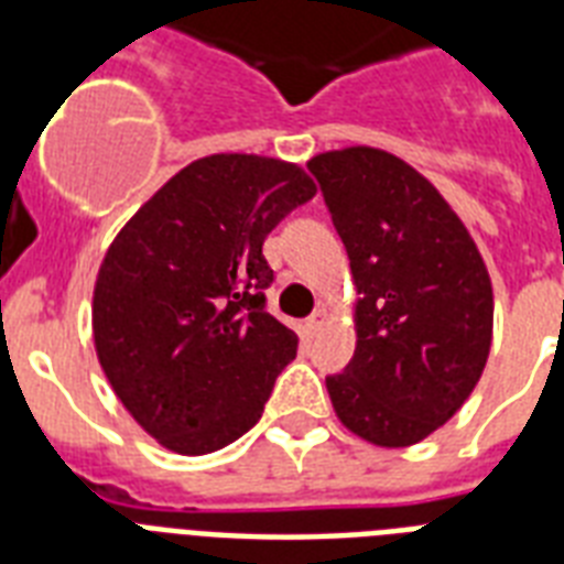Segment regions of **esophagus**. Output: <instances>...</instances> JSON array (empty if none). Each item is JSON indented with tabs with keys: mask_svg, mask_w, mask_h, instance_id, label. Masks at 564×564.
I'll return each instance as SVG.
<instances>
[{
	"mask_svg": "<svg viewBox=\"0 0 564 564\" xmlns=\"http://www.w3.org/2000/svg\"><path fill=\"white\" fill-rule=\"evenodd\" d=\"M327 325V310L325 307H318L316 313H313V316L307 318V322H304V330H307L310 336H316L318 330H322V327Z\"/></svg>",
	"mask_w": 564,
	"mask_h": 564,
	"instance_id": "1",
	"label": "esophagus"
}]
</instances>
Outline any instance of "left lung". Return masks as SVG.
<instances>
[{
  "instance_id": "left-lung-1",
  "label": "left lung",
  "mask_w": 564,
  "mask_h": 564,
  "mask_svg": "<svg viewBox=\"0 0 564 564\" xmlns=\"http://www.w3.org/2000/svg\"><path fill=\"white\" fill-rule=\"evenodd\" d=\"M357 286V351L327 392L380 447L427 438L465 403L491 348L495 299L471 234L410 163L369 145L316 154Z\"/></svg>"
}]
</instances>
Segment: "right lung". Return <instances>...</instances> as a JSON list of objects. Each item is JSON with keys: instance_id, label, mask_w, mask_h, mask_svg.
I'll return each mask as SVG.
<instances>
[{"instance_id": "add662e5", "label": "right lung", "mask_w": 564, "mask_h": 564, "mask_svg": "<svg viewBox=\"0 0 564 564\" xmlns=\"http://www.w3.org/2000/svg\"><path fill=\"white\" fill-rule=\"evenodd\" d=\"M316 195L295 163L210 154L163 184L110 242L93 292L105 375L140 427L202 456L254 427L299 336L265 310L263 242Z\"/></svg>"}]
</instances>
